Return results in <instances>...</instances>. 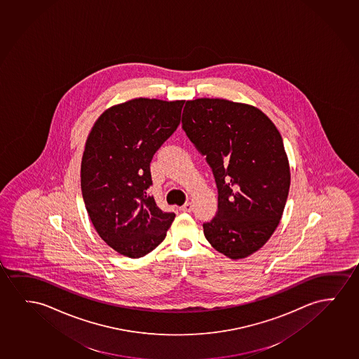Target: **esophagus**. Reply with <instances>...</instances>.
Here are the masks:
<instances>
[{"instance_id":"1","label":"esophagus","mask_w":359,"mask_h":359,"mask_svg":"<svg viewBox=\"0 0 359 359\" xmlns=\"http://www.w3.org/2000/svg\"><path fill=\"white\" fill-rule=\"evenodd\" d=\"M181 210H182V212H192V210H193L192 203H191V202L186 203V204H184V205H182V207H181Z\"/></svg>"}]
</instances>
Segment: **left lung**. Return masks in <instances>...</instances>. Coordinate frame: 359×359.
Returning a JSON list of instances; mask_svg holds the SVG:
<instances>
[{
  "label": "left lung",
  "instance_id": "left-lung-1",
  "mask_svg": "<svg viewBox=\"0 0 359 359\" xmlns=\"http://www.w3.org/2000/svg\"><path fill=\"white\" fill-rule=\"evenodd\" d=\"M182 128L217 183V212L203 224L205 238L226 257H248L272 236L288 198L283 139L256 107L222 98L186 102Z\"/></svg>",
  "mask_w": 359,
  "mask_h": 359
}]
</instances>
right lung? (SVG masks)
Returning <instances> with one entry per match:
<instances>
[{
	"label": "right lung",
	"instance_id": "1",
	"mask_svg": "<svg viewBox=\"0 0 359 359\" xmlns=\"http://www.w3.org/2000/svg\"><path fill=\"white\" fill-rule=\"evenodd\" d=\"M183 101L135 98L102 113L87 137L81 189L102 240L130 258L166 238L175 212H162L147 189L150 162L181 121Z\"/></svg>",
	"mask_w": 359,
	"mask_h": 359
}]
</instances>
